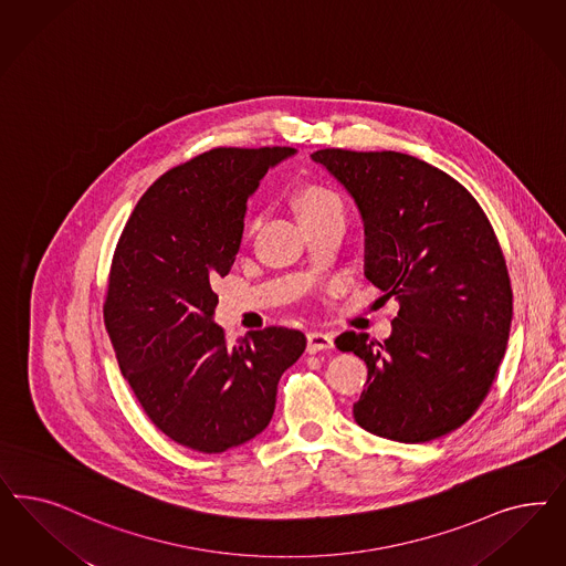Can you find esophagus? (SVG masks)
Here are the masks:
<instances>
[{"instance_id": "obj_1", "label": "esophagus", "mask_w": 566, "mask_h": 566, "mask_svg": "<svg viewBox=\"0 0 566 566\" xmlns=\"http://www.w3.org/2000/svg\"><path fill=\"white\" fill-rule=\"evenodd\" d=\"M308 339V354H316V352H323V349H331L333 347V335L328 333H318V331H312L306 335Z\"/></svg>"}]
</instances>
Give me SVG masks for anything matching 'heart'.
<instances>
[{"instance_id":"b5f03b06","label":"heart","mask_w":566,"mask_h":566,"mask_svg":"<svg viewBox=\"0 0 566 566\" xmlns=\"http://www.w3.org/2000/svg\"><path fill=\"white\" fill-rule=\"evenodd\" d=\"M297 210L300 214H312V212H318V210H325V208H333V206H342V200L337 198V193H333L325 185H306L297 198Z\"/></svg>"}]
</instances>
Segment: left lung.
<instances>
[{"mask_svg": "<svg viewBox=\"0 0 566 566\" xmlns=\"http://www.w3.org/2000/svg\"><path fill=\"white\" fill-rule=\"evenodd\" d=\"M365 224V276L400 312L379 344L346 331L368 368L354 419L401 443L441 438L473 417L504 358L512 323L506 260L473 196L400 151L318 149Z\"/></svg>", "mask_w": 566, "mask_h": 566, "instance_id": "1", "label": "left lung"}]
</instances>
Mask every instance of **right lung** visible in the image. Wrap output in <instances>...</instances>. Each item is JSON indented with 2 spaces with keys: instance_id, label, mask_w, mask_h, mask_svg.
Returning a JSON list of instances; mask_svg holds the SVG:
<instances>
[{
  "instance_id": "right-lung-1",
  "label": "right lung",
  "mask_w": 566,
  "mask_h": 566,
  "mask_svg": "<svg viewBox=\"0 0 566 566\" xmlns=\"http://www.w3.org/2000/svg\"><path fill=\"white\" fill-rule=\"evenodd\" d=\"M293 147H217L168 170L118 239L104 321L123 377L177 443L220 454L273 419L281 375L304 354L302 331H252L229 346L212 281L231 271L248 200Z\"/></svg>"
}]
</instances>
